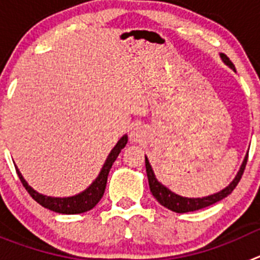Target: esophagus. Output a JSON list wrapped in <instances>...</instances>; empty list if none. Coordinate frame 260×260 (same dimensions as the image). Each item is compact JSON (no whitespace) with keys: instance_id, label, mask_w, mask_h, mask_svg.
I'll return each instance as SVG.
<instances>
[{"instance_id":"1","label":"esophagus","mask_w":260,"mask_h":260,"mask_svg":"<svg viewBox=\"0 0 260 260\" xmlns=\"http://www.w3.org/2000/svg\"><path fill=\"white\" fill-rule=\"evenodd\" d=\"M130 138H132L134 142L139 141V138H141V130H139V128H134L132 132V134H130Z\"/></svg>"}]
</instances>
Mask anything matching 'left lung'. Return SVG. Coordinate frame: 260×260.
I'll use <instances>...</instances> for the list:
<instances>
[{
	"instance_id": "8db88e82",
	"label": "left lung",
	"mask_w": 260,
	"mask_h": 260,
	"mask_svg": "<svg viewBox=\"0 0 260 260\" xmlns=\"http://www.w3.org/2000/svg\"><path fill=\"white\" fill-rule=\"evenodd\" d=\"M220 57L224 61L225 65H228L232 70H236L234 69L233 62L228 58V57L225 56L224 53H220ZM247 156H249V152L247 155L245 156L243 158V162L241 165L240 171H238L237 176L234 177V180L229 183L225 189H222L221 191L216 192V194L208 195V197H203V198H185V197H181V195L174 194L173 191L165 187L161 182H158L156 180L155 173L152 171V167H151L150 161H148V158L146 157V172H147V177H148V183H150V190L152 192V195L156 198V201L158 203L167 207L168 210L173 211V212L177 213H185V212H192V211L197 210H202L204 207H208L211 204H215L216 202L221 201V199L226 198L234 189H236V186L238 185L240 182L241 177H242L243 171H245V167H246L247 162Z\"/></svg>"
}]
</instances>
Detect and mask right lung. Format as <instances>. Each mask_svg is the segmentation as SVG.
<instances>
[{
	"label": "right lung",
	"mask_w": 260,
	"mask_h": 260,
	"mask_svg": "<svg viewBox=\"0 0 260 260\" xmlns=\"http://www.w3.org/2000/svg\"><path fill=\"white\" fill-rule=\"evenodd\" d=\"M126 143H127V135H123V137L117 142L116 146L113 147V150L110 151V153L108 155L107 160H105L98 178H96L84 191L79 192V194L74 195V197H68V198H53V197H47V195L40 194V192H38L36 190L32 189L31 186L26 182V180L23 178L22 173H20L19 169H18L17 167H15V169H17L18 177H19L22 185L26 187V190L28 191V194L31 195L32 198L35 199L39 204H41L43 207L48 208V210L53 211V212L65 213V215L83 213L89 210H92L96 204L100 202L103 195H104L105 186H107L108 181V174H109L110 168H112L113 162L116 161L117 156L119 155L121 150L126 146Z\"/></svg>",
	"instance_id": "right-lung-1"
}]
</instances>
